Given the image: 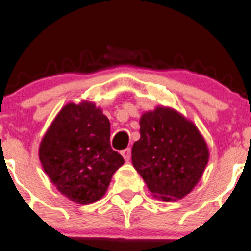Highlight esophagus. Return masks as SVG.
<instances>
[{
    "mask_svg": "<svg viewBox=\"0 0 251 251\" xmlns=\"http://www.w3.org/2000/svg\"><path fill=\"white\" fill-rule=\"evenodd\" d=\"M122 155H123V158L126 160H129L130 159V148H127V149H124V151H122Z\"/></svg>",
    "mask_w": 251,
    "mask_h": 251,
    "instance_id": "esophagus-1",
    "label": "esophagus"
}]
</instances>
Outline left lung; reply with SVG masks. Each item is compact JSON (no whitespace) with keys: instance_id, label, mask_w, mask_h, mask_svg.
<instances>
[{"instance_id":"8db88e82","label":"left lung","mask_w":251,"mask_h":251,"mask_svg":"<svg viewBox=\"0 0 251 251\" xmlns=\"http://www.w3.org/2000/svg\"><path fill=\"white\" fill-rule=\"evenodd\" d=\"M141 138L132 163L154 198L174 201L189 194L209 160L205 139L194 123L171 107L158 105L141 117Z\"/></svg>"}]
</instances>
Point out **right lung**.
<instances>
[{
	"label": "right lung",
	"mask_w": 251,
	"mask_h": 251,
	"mask_svg": "<svg viewBox=\"0 0 251 251\" xmlns=\"http://www.w3.org/2000/svg\"><path fill=\"white\" fill-rule=\"evenodd\" d=\"M110 123L94 102L64 105L41 141L43 171L61 194L80 205L100 201L124 163L112 149Z\"/></svg>",
	"instance_id": "add662e5"
}]
</instances>
